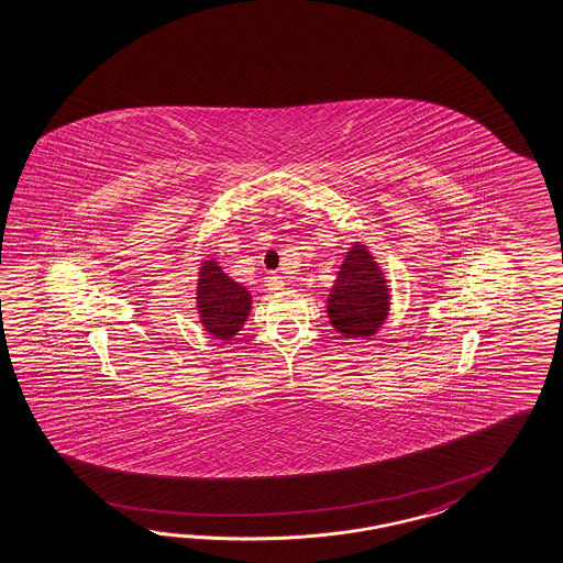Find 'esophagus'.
Returning a JSON list of instances; mask_svg holds the SVG:
<instances>
[{
	"label": "esophagus",
	"instance_id": "1",
	"mask_svg": "<svg viewBox=\"0 0 563 563\" xmlns=\"http://www.w3.org/2000/svg\"><path fill=\"white\" fill-rule=\"evenodd\" d=\"M266 287H268V290H280L285 287V280L278 274H268L266 276Z\"/></svg>",
	"mask_w": 563,
	"mask_h": 563
}]
</instances>
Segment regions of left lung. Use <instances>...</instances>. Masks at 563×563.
Segmentation results:
<instances>
[{"mask_svg":"<svg viewBox=\"0 0 563 563\" xmlns=\"http://www.w3.org/2000/svg\"><path fill=\"white\" fill-rule=\"evenodd\" d=\"M389 311V292L379 266L365 245H354L340 266L328 297V316L346 338L373 335Z\"/></svg>","mask_w":563,"mask_h":563,"instance_id":"1","label":"left lung"}]
</instances>
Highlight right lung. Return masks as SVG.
<instances>
[{"mask_svg":"<svg viewBox=\"0 0 563 563\" xmlns=\"http://www.w3.org/2000/svg\"><path fill=\"white\" fill-rule=\"evenodd\" d=\"M197 301L205 330L219 340H231L240 332L252 307L250 292L231 280L213 260H205L200 271Z\"/></svg>","mask_w":563,"mask_h":563,"instance_id":"right-lung-1","label":"right lung"}]
</instances>
